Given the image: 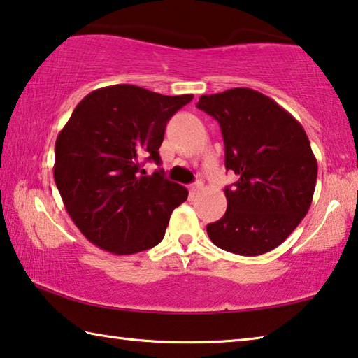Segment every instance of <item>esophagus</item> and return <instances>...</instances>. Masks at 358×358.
I'll return each instance as SVG.
<instances>
[{
	"label": "esophagus",
	"instance_id": "1",
	"mask_svg": "<svg viewBox=\"0 0 358 358\" xmlns=\"http://www.w3.org/2000/svg\"><path fill=\"white\" fill-rule=\"evenodd\" d=\"M202 189H203V183H202V181H196V183L191 185V187H189L191 194H199Z\"/></svg>",
	"mask_w": 358,
	"mask_h": 358
}]
</instances>
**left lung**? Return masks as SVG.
I'll use <instances>...</instances> for the list:
<instances>
[{"label": "left lung", "mask_w": 358, "mask_h": 358, "mask_svg": "<svg viewBox=\"0 0 358 358\" xmlns=\"http://www.w3.org/2000/svg\"><path fill=\"white\" fill-rule=\"evenodd\" d=\"M197 107L217 120L226 169L238 175L226 187L227 210L207 226L213 243L240 256L280 246L311 207L317 161L292 115L251 88L203 94Z\"/></svg>", "instance_id": "1"}]
</instances>
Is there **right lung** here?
<instances>
[{
	"mask_svg": "<svg viewBox=\"0 0 358 358\" xmlns=\"http://www.w3.org/2000/svg\"><path fill=\"white\" fill-rule=\"evenodd\" d=\"M192 98L112 85L78 102L57 137L53 178L71 220L93 245L126 256L164 238L187 189L162 171L147 175L141 159L159 164L167 121Z\"/></svg>",
	"mask_w": 358,
	"mask_h": 358,
	"instance_id": "1",
	"label": "right lung"
}]
</instances>
